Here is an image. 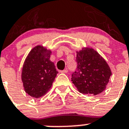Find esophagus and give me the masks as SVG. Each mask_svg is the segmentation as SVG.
I'll return each mask as SVG.
<instances>
[{
    "mask_svg": "<svg viewBox=\"0 0 129 129\" xmlns=\"http://www.w3.org/2000/svg\"><path fill=\"white\" fill-rule=\"evenodd\" d=\"M68 69H65L63 70H60V71H59V73H63V74H66V73H68Z\"/></svg>",
    "mask_w": 129,
    "mask_h": 129,
    "instance_id": "obj_1",
    "label": "esophagus"
}]
</instances>
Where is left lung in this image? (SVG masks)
<instances>
[{"mask_svg": "<svg viewBox=\"0 0 129 129\" xmlns=\"http://www.w3.org/2000/svg\"><path fill=\"white\" fill-rule=\"evenodd\" d=\"M77 68L72 81L77 90L85 95H96L106 89L111 70L100 54L91 48L76 52Z\"/></svg>", "mask_w": 129, "mask_h": 129, "instance_id": "1", "label": "left lung"}]
</instances>
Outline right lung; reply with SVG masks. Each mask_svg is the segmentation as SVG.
<instances>
[{
	"label": "right lung",
	"mask_w": 129,
	"mask_h": 129,
	"mask_svg": "<svg viewBox=\"0 0 129 129\" xmlns=\"http://www.w3.org/2000/svg\"><path fill=\"white\" fill-rule=\"evenodd\" d=\"M51 54L50 50L38 45L25 59L21 78L24 91L32 97L39 98L46 93L58 73L50 60Z\"/></svg>",
	"instance_id": "1"
}]
</instances>
